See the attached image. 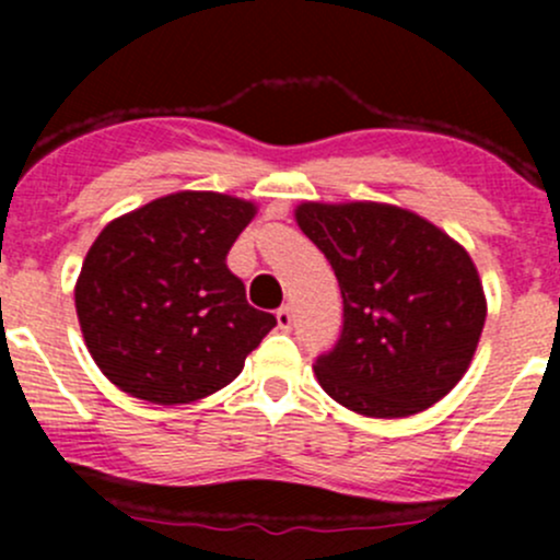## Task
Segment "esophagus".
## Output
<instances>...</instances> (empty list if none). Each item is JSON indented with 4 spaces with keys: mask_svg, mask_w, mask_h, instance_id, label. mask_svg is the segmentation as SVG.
I'll return each mask as SVG.
<instances>
[{
    "mask_svg": "<svg viewBox=\"0 0 560 560\" xmlns=\"http://www.w3.org/2000/svg\"><path fill=\"white\" fill-rule=\"evenodd\" d=\"M276 322H279V330H290V327H292V312H290V308H279V312H276Z\"/></svg>",
    "mask_w": 560,
    "mask_h": 560,
    "instance_id": "1",
    "label": "esophagus"
}]
</instances>
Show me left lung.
<instances>
[{
	"mask_svg": "<svg viewBox=\"0 0 560 560\" xmlns=\"http://www.w3.org/2000/svg\"><path fill=\"white\" fill-rule=\"evenodd\" d=\"M295 222L332 265L343 298L341 338L314 365L322 389L376 420L439 404L471 365L488 316L466 248L389 202L306 200Z\"/></svg>",
	"mask_w": 560,
	"mask_h": 560,
	"instance_id": "8db88e82",
	"label": "left lung"
}]
</instances>
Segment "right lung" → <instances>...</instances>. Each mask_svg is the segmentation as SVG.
<instances>
[{"label": "right lung", "mask_w": 560, "mask_h": 560, "mask_svg": "<svg viewBox=\"0 0 560 560\" xmlns=\"http://www.w3.org/2000/svg\"><path fill=\"white\" fill-rule=\"evenodd\" d=\"M257 202L184 189L107 222L75 281V312L97 369L156 406L228 387L276 316L246 303L228 252Z\"/></svg>", "instance_id": "add662e5"}]
</instances>
